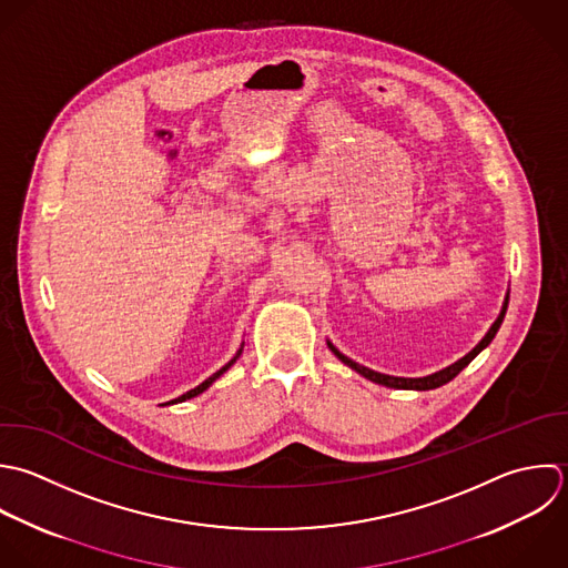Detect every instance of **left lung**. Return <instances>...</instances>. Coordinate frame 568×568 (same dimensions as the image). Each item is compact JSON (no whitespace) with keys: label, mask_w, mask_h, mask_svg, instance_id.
<instances>
[{"label":"left lung","mask_w":568,"mask_h":568,"mask_svg":"<svg viewBox=\"0 0 568 568\" xmlns=\"http://www.w3.org/2000/svg\"><path fill=\"white\" fill-rule=\"evenodd\" d=\"M507 305H509V294H507V298H505V307H503V312H500V316H498V321L491 325V329L487 332V336L465 356V358H460L458 363H454V365H449L447 369H440V372H436V374H432V376H425V378H398V376H387V374H378V372H374V369H367V367H363V365H358V363H354L352 358H347V356H343L332 343H329V349L347 365V367H352L354 372H358L361 376H365L367 381H372V383H378V385H385V387H394V389H418V392H427V389H436V387H443V385H447L449 381H454L491 341H494V336L498 334V329H500V325H503V321H505V314H507Z\"/></svg>","instance_id":"8db88e82"}]
</instances>
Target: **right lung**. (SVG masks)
I'll return each mask as SVG.
<instances>
[{"instance_id":"add662e5","label":"right lung","mask_w":568,"mask_h":568,"mask_svg":"<svg viewBox=\"0 0 568 568\" xmlns=\"http://www.w3.org/2000/svg\"><path fill=\"white\" fill-rule=\"evenodd\" d=\"M239 354H241V352H239ZM239 354H236V356H234V358H232V361H230V363H227V365H225V367H221V369H219V372H216V374H212V376H210V378H207V381H203V383H201V385H199V387H194V389H190V392H185V394H183V396H179V398H176V400H170V403H183V400H187V398H194V396H199V394H203V392H205V389H207V387H210V385H212V383H214V381H216V378H219V376H221V374H223V372H227V367H230V365H232V363H234V361H236V358H239Z\"/></svg>"}]
</instances>
